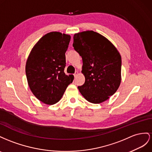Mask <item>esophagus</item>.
<instances>
[{"label":"esophagus","mask_w":152,"mask_h":152,"mask_svg":"<svg viewBox=\"0 0 152 152\" xmlns=\"http://www.w3.org/2000/svg\"><path fill=\"white\" fill-rule=\"evenodd\" d=\"M77 75H78V72H77V71H76V72H75V73L74 74V76H75V77H76V76H77Z\"/></svg>","instance_id":"obj_1"}]
</instances>
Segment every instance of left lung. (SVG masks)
<instances>
[{"label": "left lung", "instance_id": "8db88e82", "mask_svg": "<svg viewBox=\"0 0 152 152\" xmlns=\"http://www.w3.org/2000/svg\"><path fill=\"white\" fill-rule=\"evenodd\" d=\"M73 47L83 60L85 83L78 89L86 101L94 104L107 100L121 82L122 59L115 46L105 37L88 30L75 34Z\"/></svg>", "mask_w": 152, "mask_h": 152}]
</instances>
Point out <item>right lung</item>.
Returning a JSON list of instances; mask_svg holds the SVG:
<instances>
[{
    "instance_id": "add662e5",
    "label": "right lung",
    "mask_w": 152,
    "mask_h": 152,
    "mask_svg": "<svg viewBox=\"0 0 152 152\" xmlns=\"http://www.w3.org/2000/svg\"><path fill=\"white\" fill-rule=\"evenodd\" d=\"M71 36L51 32L42 36L33 47L27 60L25 72L28 84L37 99L54 104L62 98L73 76L64 72L66 52Z\"/></svg>"
}]
</instances>
